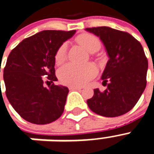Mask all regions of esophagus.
<instances>
[{
    "mask_svg": "<svg viewBox=\"0 0 154 154\" xmlns=\"http://www.w3.org/2000/svg\"><path fill=\"white\" fill-rule=\"evenodd\" d=\"M82 88L80 87H75V86H70L69 87V90H81Z\"/></svg>",
    "mask_w": 154,
    "mask_h": 154,
    "instance_id": "esophagus-1",
    "label": "esophagus"
}]
</instances>
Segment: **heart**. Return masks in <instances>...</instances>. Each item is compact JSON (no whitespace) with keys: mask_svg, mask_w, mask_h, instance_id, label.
I'll use <instances>...</instances> for the list:
<instances>
[{"mask_svg":"<svg viewBox=\"0 0 154 154\" xmlns=\"http://www.w3.org/2000/svg\"><path fill=\"white\" fill-rule=\"evenodd\" d=\"M76 41L87 51L94 53L98 51L101 47V42L98 37L91 34H82L76 38ZM67 44L62 43L54 54V62L57 65H60L66 60ZM97 68L92 63L84 65H75L67 63L61 67L58 71L59 80L66 85L83 86L88 83L96 75Z\"/></svg>","mask_w":154,"mask_h":154,"instance_id":"1","label":"heart"}]
</instances>
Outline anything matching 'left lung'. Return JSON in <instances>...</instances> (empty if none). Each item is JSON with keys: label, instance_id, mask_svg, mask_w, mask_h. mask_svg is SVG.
Wrapping results in <instances>:
<instances>
[{"label": "left lung", "instance_id": "1", "mask_svg": "<svg viewBox=\"0 0 154 154\" xmlns=\"http://www.w3.org/2000/svg\"><path fill=\"white\" fill-rule=\"evenodd\" d=\"M86 30L100 37L109 56L102 75L108 88L94 89V96L87 101L88 107L105 117L124 115L137 103L147 83L148 59L142 46L130 34L107 26Z\"/></svg>", "mask_w": 154, "mask_h": 154}]
</instances>
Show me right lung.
<instances>
[{"instance_id":"right-lung-1","label":"right lung","mask_w":154,"mask_h":154,"mask_svg":"<svg viewBox=\"0 0 154 154\" xmlns=\"http://www.w3.org/2000/svg\"><path fill=\"white\" fill-rule=\"evenodd\" d=\"M75 32L43 30L22 40L9 54L4 68L5 95L24 120L46 125L63 112L69 90L54 83V54Z\"/></svg>"}]
</instances>
